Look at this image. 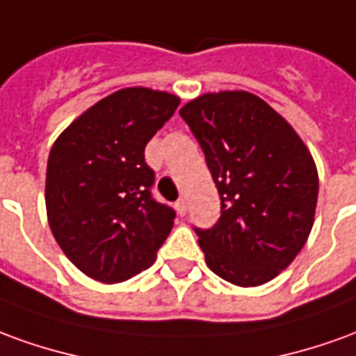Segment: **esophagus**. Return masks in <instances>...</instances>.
I'll return each mask as SVG.
<instances>
[{
  "label": "esophagus",
  "instance_id": "34e87169",
  "mask_svg": "<svg viewBox=\"0 0 356 356\" xmlns=\"http://www.w3.org/2000/svg\"><path fill=\"white\" fill-rule=\"evenodd\" d=\"M186 208H188V206H186L185 198H179L177 202H175V210H177L179 216H185Z\"/></svg>",
  "mask_w": 356,
  "mask_h": 356
}]
</instances>
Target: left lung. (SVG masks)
<instances>
[{
	"instance_id": "8db88e82",
	"label": "left lung",
	"mask_w": 356,
	"mask_h": 356,
	"mask_svg": "<svg viewBox=\"0 0 356 356\" xmlns=\"http://www.w3.org/2000/svg\"><path fill=\"white\" fill-rule=\"evenodd\" d=\"M179 113L202 148L221 200L216 225L195 227L206 264L238 287L270 282L295 260L312 229V156L295 129L250 92L204 94Z\"/></svg>"
}]
</instances>
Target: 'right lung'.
<instances>
[{"mask_svg":"<svg viewBox=\"0 0 356 356\" xmlns=\"http://www.w3.org/2000/svg\"><path fill=\"white\" fill-rule=\"evenodd\" d=\"M179 98L143 86L94 104L51 146L46 210L57 245L79 270L119 283L150 268L175 210L152 196L144 148L175 113Z\"/></svg>","mask_w":356,"mask_h":356,"instance_id":"obj_1","label":"right lung"}]
</instances>
